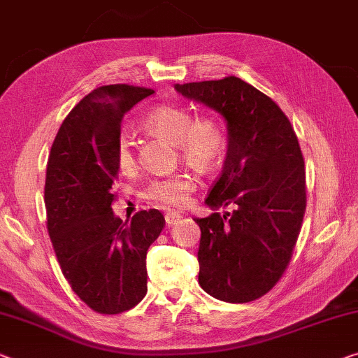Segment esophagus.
Wrapping results in <instances>:
<instances>
[{
  "instance_id": "esophagus-1",
  "label": "esophagus",
  "mask_w": 358,
  "mask_h": 358,
  "mask_svg": "<svg viewBox=\"0 0 358 358\" xmlns=\"http://www.w3.org/2000/svg\"><path fill=\"white\" fill-rule=\"evenodd\" d=\"M180 217H182V214L180 213H166L164 214V222H166V225H169V227H171V225H174V224H178L179 221H180Z\"/></svg>"
}]
</instances>
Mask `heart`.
Here are the masks:
<instances>
[{"label": "heart", "instance_id": "heart-1", "mask_svg": "<svg viewBox=\"0 0 358 358\" xmlns=\"http://www.w3.org/2000/svg\"><path fill=\"white\" fill-rule=\"evenodd\" d=\"M144 128L178 144L182 160L201 171H211L224 155L225 134L222 126L210 117L194 118L185 108L171 106L153 108L144 118ZM136 163L133 141L123 134L117 145L118 168L123 173H129L136 168ZM195 187V179L190 174L178 173L153 180L147 196L158 205L180 208L189 203Z\"/></svg>", "mask_w": 358, "mask_h": 358}]
</instances>
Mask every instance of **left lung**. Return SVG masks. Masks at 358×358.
Listing matches in <instances>:
<instances>
[{"label": "left lung", "instance_id": "1", "mask_svg": "<svg viewBox=\"0 0 358 358\" xmlns=\"http://www.w3.org/2000/svg\"><path fill=\"white\" fill-rule=\"evenodd\" d=\"M174 87L227 122V155L206 205L235 210L194 219L201 230L198 283L225 302L259 299L287 271L304 219L298 136L271 97L236 76Z\"/></svg>", "mask_w": 358, "mask_h": 358}]
</instances>
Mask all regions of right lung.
Here are the masks:
<instances>
[{
	"label": "right lung",
	"instance_id": "add662e5",
	"mask_svg": "<svg viewBox=\"0 0 358 358\" xmlns=\"http://www.w3.org/2000/svg\"><path fill=\"white\" fill-rule=\"evenodd\" d=\"M153 92L129 85L91 91L65 117L48 158L46 225L59 266L75 294L106 315L144 299L147 250L164 227L158 210L131 222L112 211L122 120Z\"/></svg>",
	"mask_w": 358,
	"mask_h": 358
}]
</instances>
